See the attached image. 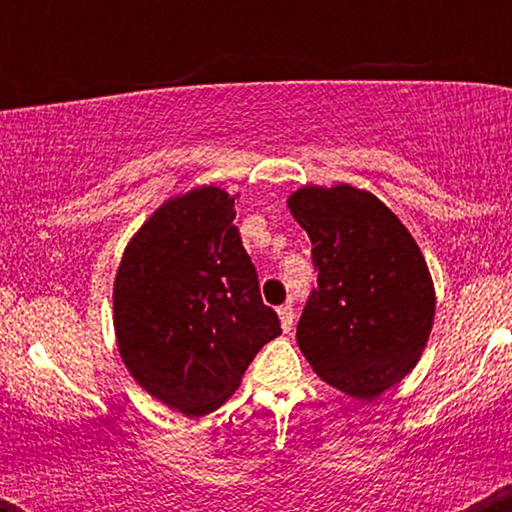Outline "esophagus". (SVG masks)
Wrapping results in <instances>:
<instances>
[{
	"mask_svg": "<svg viewBox=\"0 0 512 512\" xmlns=\"http://www.w3.org/2000/svg\"><path fill=\"white\" fill-rule=\"evenodd\" d=\"M276 313H279L281 330H284V332H291V330H293V320H296V313H293V305H291V303L281 305V308L276 310Z\"/></svg>",
	"mask_w": 512,
	"mask_h": 512,
	"instance_id": "1",
	"label": "esophagus"
}]
</instances>
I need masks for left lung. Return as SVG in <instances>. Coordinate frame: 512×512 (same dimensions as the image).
Here are the masks:
<instances>
[{"label":"left lung","instance_id":"obj_1","mask_svg":"<svg viewBox=\"0 0 512 512\" xmlns=\"http://www.w3.org/2000/svg\"><path fill=\"white\" fill-rule=\"evenodd\" d=\"M313 243L317 289L296 339L327 385L375 399L419 363L436 291L419 245L378 197L354 185H305L289 197Z\"/></svg>","mask_w":512,"mask_h":512}]
</instances>
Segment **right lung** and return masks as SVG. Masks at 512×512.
<instances>
[{"mask_svg":"<svg viewBox=\"0 0 512 512\" xmlns=\"http://www.w3.org/2000/svg\"><path fill=\"white\" fill-rule=\"evenodd\" d=\"M233 219L236 197L221 187L170 197L134 233L115 274L122 363L151 397L190 419L219 409L281 334Z\"/></svg>","mask_w":512,"mask_h":512,"instance_id":"1","label":"right lung"}]
</instances>
